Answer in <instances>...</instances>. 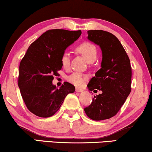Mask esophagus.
Segmentation results:
<instances>
[{"label": "esophagus", "instance_id": "1", "mask_svg": "<svg viewBox=\"0 0 152 152\" xmlns=\"http://www.w3.org/2000/svg\"><path fill=\"white\" fill-rule=\"evenodd\" d=\"M83 91V90L81 89V88H76V92H77V93H82Z\"/></svg>", "mask_w": 152, "mask_h": 152}]
</instances>
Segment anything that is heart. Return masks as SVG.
<instances>
[{"instance_id": "heart-1", "label": "heart", "mask_w": 152, "mask_h": 152, "mask_svg": "<svg viewBox=\"0 0 152 152\" xmlns=\"http://www.w3.org/2000/svg\"><path fill=\"white\" fill-rule=\"evenodd\" d=\"M78 53L85 57L88 62H93L97 56V52L93 44L85 42L79 45L76 48ZM61 64L64 68H68L70 64V53L64 52L61 57ZM87 76L82 73L75 72L67 77V80L76 86H81L87 79Z\"/></svg>"}]
</instances>
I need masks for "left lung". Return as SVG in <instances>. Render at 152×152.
<instances>
[{
	"label": "left lung",
	"mask_w": 152,
	"mask_h": 152,
	"mask_svg": "<svg viewBox=\"0 0 152 152\" xmlns=\"http://www.w3.org/2000/svg\"><path fill=\"white\" fill-rule=\"evenodd\" d=\"M88 39L100 47L101 69L88 84V90H102L84 109L94 121L110 118L120 110L131 91L132 70L129 57L119 40L102 30L88 31ZM97 91V90H95Z\"/></svg>",
	"instance_id": "8db88e82"
}]
</instances>
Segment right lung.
<instances>
[{
  "instance_id": "1",
  "label": "right lung",
  "mask_w": 152,
  "mask_h": 152,
  "mask_svg": "<svg viewBox=\"0 0 152 152\" xmlns=\"http://www.w3.org/2000/svg\"><path fill=\"white\" fill-rule=\"evenodd\" d=\"M80 35V30H48L28 47L20 64L18 86L25 104L34 114L42 118L53 116L66 96L75 91L68 82L58 89L53 80L62 69L64 50Z\"/></svg>"
}]
</instances>
